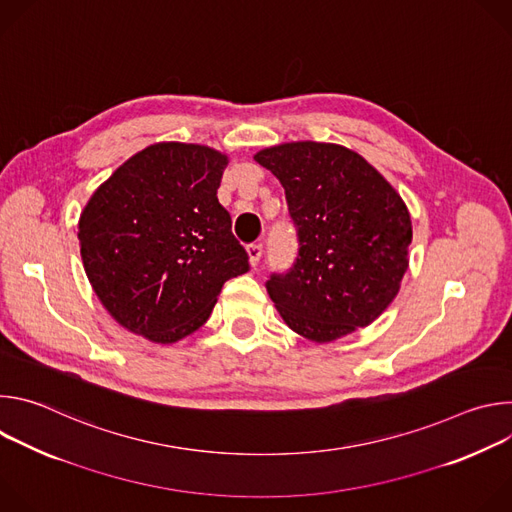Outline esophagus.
Here are the masks:
<instances>
[{"mask_svg":"<svg viewBox=\"0 0 512 512\" xmlns=\"http://www.w3.org/2000/svg\"><path fill=\"white\" fill-rule=\"evenodd\" d=\"M247 255H249V263L255 267V265L261 261L263 245H261V243H251V245L247 247Z\"/></svg>","mask_w":512,"mask_h":512,"instance_id":"obj_1","label":"esophagus"}]
</instances>
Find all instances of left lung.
<instances>
[{
  "label": "left lung",
  "instance_id": "8db88e82",
  "mask_svg": "<svg viewBox=\"0 0 512 512\" xmlns=\"http://www.w3.org/2000/svg\"><path fill=\"white\" fill-rule=\"evenodd\" d=\"M285 190L298 257L265 287L283 322L332 342L375 322L409 267L411 218L397 190L338 143L291 141L255 154Z\"/></svg>",
  "mask_w": 512,
  "mask_h": 512
}]
</instances>
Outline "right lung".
I'll use <instances>...</instances> for the list:
<instances>
[{
  "mask_svg": "<svg viewBox=\"0 0 512 512\" xmlns=\"http://www.w3.org/2000/svg\"><path fill=\"white\" fill-rule=\"evenodd\" d=\"M229 158L162 141L121 164L81 212L87 277L129 332L172 344L210 316L227 279L249 271L216 198Z\"/></svg>",
  "mask_w": 512,
  "mask_h": 512,
  "instance_id": "1",
  "label": "right lung"
}]
</instances>
